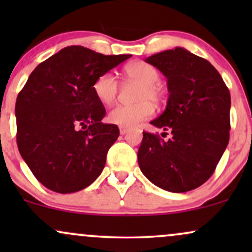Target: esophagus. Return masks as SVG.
I'll return each instance as SVG.
<instances>
[{
	"label": "esophagus",
	"instance_id": "esophagus-1",
	"mask_svg": "<svg viewBox=\"0 0 252 252\" xmlns=\"http://www.w3.org/2000/svg\"><path fill=\"white\" fill-rule=\"evenodd\" d=\"M129 131V129L128 128H121L120 129V132H121V135H126V132Z\"/></svg>",
	"mask_w": 252,
	"mask_h": 252
}]
</instances>
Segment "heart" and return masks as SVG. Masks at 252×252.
<instances>
[{"label":"heart","instance_id":"1","mask_svg":"<svg viewBox=\"0 0 252 252\" xmlns=\"http://www.w3.org/2000/svg\"><path fill=\"white\" fill-rule=\"evenodd\" d=\"M124 77L128 82L141 84L134 105H117L110 111L109 121L122 128H132L153 115V103H160L162 90L158 86L160 73L154 66L144 62L130 63L124 67ZM120 85L111 72L100 74L94 83V92L100 103L110 105L116 100Z\"/></svg>","mask_w":252,"mask_h":252}]
</instances>
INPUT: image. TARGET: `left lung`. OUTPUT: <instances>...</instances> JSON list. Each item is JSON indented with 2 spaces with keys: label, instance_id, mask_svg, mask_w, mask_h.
<instances>
[{
  "label": "left lung",
  "instance_id": "left-lung-1",
  "mask_svg": "<svg viewBox=\"0 0 252 252\" xmlns=\"http://www.w3.org/2000/svg\"><path fill=\"white\" fill-rule=\"evenodd\" d=\"M146 62L167 78L166 110L150 124L169 131L170 138L144 131L137 153L140 168L168 192L198 189L213 174L227 147L230 91L211 63L185 48L156 53Z\"/></svg>",
  "mask_w": 252,
  "mask_h": 252
}]
</instances>
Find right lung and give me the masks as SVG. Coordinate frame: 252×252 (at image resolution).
Returning <instances> with one entry per match:
<instances>
[{
    "label": "right lung",
    "mask_w": 252,
    "mask_h": 252,
    "mask_svg": "<svg viewBox=\"0 0 252 252\" xmlns=\"http://www.w3.org/2000/svg\"><path fill=\"white\" fill-rule=\"evenodd\" d=\"M130 57L68 46L28 77L16 98V142L32 173L48 189L78 192L100 175L120 129L102 122L106 111L94 83Z\"/></svg>",
    "instance_id": "right-lung-1"
}]
</instances>
